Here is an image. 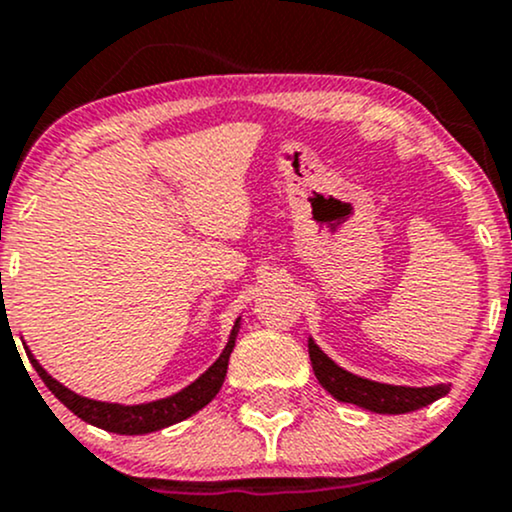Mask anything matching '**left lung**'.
<instances>
[{
  "label": "left lung",
  "instance_id": "1",
  "mask_svg": "<svg viewBox=\"0 0 512 512\" xmlns=\"http://www.w3.org/2000/svg\"><path fill=\"white\" fill-rule=\"evenodd\" d=\"M308 354L313 363L315 378L334 399L346 404H356L375 414H407L426 404L436 402L450 392V385H433V387H399L373 383V380L358 378L349 370L339 368L332 358H327L320 351L313 339H308Z\"/></svg>",
  "mask_w": 512,
  "mask_h": 512
}]
</instances>
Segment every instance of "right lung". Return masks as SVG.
I'll use <instances>...</instances> for the list:
<instances>
[{"label":"right lung","mask_w":512,"mask_h":512,"mask_svg":"<svg viewBox=\"0 0 512 512\" xmlns=\"http://www.w3.org/2000/svg\"><path fill=\"white\" fill-rule=\"evenodd\" d=\"M240 322V320H238ZM238 322L233 325L231 339H228L223 354L216 358V363L207 373H202L192 385H187L185 390H180L178 395L156 399L149 404H134V407H122V404H110V402H96V399H86L76 392L67 390V387L57 383L52 375L45 373V368L28 351L33 368L38 370L40 380L48 385V390L55 395L69 411H74L79 419H84L86 424L103 428L110 433H122V436H139V433H151L158 428H166L170 424H178V421L187 419L195 411L207 407L211 399L216 397V392L221 390L223 378H226L228 370V356H231L233 346H236V334H238Z\"/></svg>","instance_id":"right-lung-1"}]
</instances>
